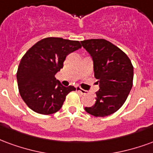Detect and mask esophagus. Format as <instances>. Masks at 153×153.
<instances>
[{"instance_id":"1","label":"esophagus","mask_w":153,"mask_h":153,"mask_svg":"<svg viewBox=\"0 0 153 153\" xmlns=\"http://www.w3.org/2000/svg\"><path fill=\"white\" fill-rule=\"evenodd\" d=\"M76 91L79 92L80 94H83V95H85V94H87V91H86V90L81 89V87H76Z\"/></svg>"}]
</instances>
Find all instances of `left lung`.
<instances>
[{
  "instance_id": "obj_1",
  "label": "left lung",
  "mask_w": 153,
  "mask_h": 153,
  "mask_svg": "<svg viewBox=\"0 0 153 153\" xmlns=\"http://www.w3.org/2000/svg\"><path fill=\"white\" fill-rule=\"evenodd\" d=\"M94 63V77L100 85L96 102L85 110L94 117H107L117 111L126 102L133 85L134 68L126 53L104 39L81 41Z\"/></svg>"
}]
</instances>
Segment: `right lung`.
I'll use <instances>...</instances> for the list:
<instances>
[{
	"label": "right lung",
	"mask_w": 153,
	"mask_h": 153,
	"mask_svg": "<svg viewBox=\"0 0 153 153\" xmlns=\"http://www.w3.org/2000/svg\"><path fill=\"white\" fill-rule=\"evenodd\" d=\"M81 48L78 41L47 37L36 42L23 55L17 81L23 100L32 111L53 114L63 106L67 94L76 88L65 87L54 76L63 68L69 53Z\"/></svg>",
	"instance_id": "1"
}]
</instances>
